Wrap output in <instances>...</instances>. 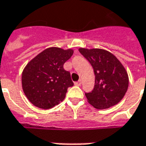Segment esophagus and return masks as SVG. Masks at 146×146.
I'll list each match as a JSON object with an SVG mask.
<instances>
[{"label":"esophagus","instance_id":"obj_1","mask_svg":"<svg viewBox=\"0 0 146 146\" xmlns=\"http://www.w3.org/2000/svg\"><path fill=\"white\" fill-rule=\"evenodd\" d=\"M81 84H82V80H81V79H79L78 82L75 83V85H77V86H80Z\"/></svg>","mask_w":146,"mask_h":146}]
</instances>
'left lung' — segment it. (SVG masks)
Wrapping results in <instances>:
<instances>
[{
	"mask_svg": "<svg viewBox=\"0 0 146 146\" xmlns=\"http://www.w3.org/2000/svg\"><path fill=\"white\" fill-rule=\"evenodd\" d=\"M94 69L95 83L93 90L85 93L87 102L94 108L108 109L117 105L125 96L129 76L116 56L101 48H79Z\"/></svg>",
	"mask_w": 146,
	"mask_h": 146,
	"instance_id": "8db88e82",
	"label": "left lung"
}]
</instances>
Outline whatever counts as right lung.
Returning a JSON list of instances; mask_svg holds the SVG:
<instances>
[{
	"instance_id": "add662e5",
	"label": "right lung",
	"mask_w": 146,
	"mask_h": 146,
	"mask_svg": "<svg viewBox=\"0 0 146 146\" xmlns=\"http://www.w3.org/2000/svg\"><path fill=\"white\" fill-rule=\"evenodd\" d=\"M73 49L52 47L31 60L23 70L21 83L25 96L33 105L48 110L65 98L67 88L74 83L63 64L73 55Z\"/></svg>"
}]
</instances>
